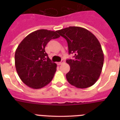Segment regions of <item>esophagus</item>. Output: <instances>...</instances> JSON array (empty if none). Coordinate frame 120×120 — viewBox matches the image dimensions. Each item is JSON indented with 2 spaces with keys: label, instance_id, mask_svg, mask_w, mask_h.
Instances as JSON below:
<instances>
[{
  "label": "esophagus",
  "instance_id": "1",
  "mask_svg": "<svg viewBox=\"0 0 120 120\" xmlns=\"http://www.w3.org/2000/svg\"><path fill=\"white\" fill-rule=\"evenodd\" d=\"M64 60H62V61H61V62H57V64L58 65H61V64H62L63 63H64Z\"/></svg>",
  "mask_w": 120,
  "mask_h": 120
}]
</instances>
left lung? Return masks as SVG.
I'll return each mask as SVG.
<instances>
[{"label":"left lung","instance_id":"8db88e82","mask_svg":"<svg viewBox=\"0 0 120 120\" xmlns=\"http://www.w3.org/2000/svg\"><path fill=\"white\" fill-rule=\"evenodd\" d=\"M67 40L69 54L74 59H67L70 67L67 73V81L78 88H86L99 78L104 62L100 43L93 34L81 27L70 26L57 30Z\"/></svg>","mask_w":120,"mask_h":120}]
</instances>
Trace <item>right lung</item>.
Instances as JSON below:
<instances>
[{
    "mask_svg": "<svg viewBox=\"0 0 120 120\" xmlns=\"http://www.w3.org/2000/svg\"><path fill=\"white\" fill-rule=\"evenodd\" d=\"M59 37L57 31L40 29L29 34L18 45L15 53V68L29 87L42 88L53 78L57 65L52 62L45 47L51 40Z\"/></svg>",
    "mask_w": 120,
    "mask_h": 120,
    "instance_id": "right-lung-1",
    "label": "right lung"
}]
</instances>
